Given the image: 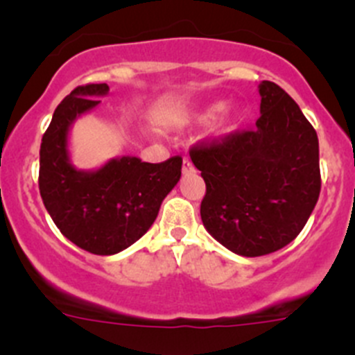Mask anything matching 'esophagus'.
Here are the masks:
<instances>
[{"label":"esophagus","mask_w":355,"mask_h":355,"mask_svg":"<svg viewBox=\"0 0 355 355\" xmlns=\"http://www.w3.org/2000/svg\"><path fill=\"white\" fill-rule=\"evenodd\" d=\"M194 166H192V163L191 161L187 159V157H185L184 159V163H182V173L184 175H191V173H194Z\"/></svg>","instance_id":"34e87169"}]
</instances>
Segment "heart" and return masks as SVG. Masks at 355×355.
<instances>
[{
  "label": "heart",
  "instance_id": "b5f03b06",
  "mask_svg": "<svg viewBox=\"0 0 355 355\" xmlns=\"http://www.w3.org/2000/svg\"><path fill=\"white\" fill-rule=\"evenodd\" d=\"M213 118L211 125V137L225 139L228 135L235 134L242 125L245 123L247 113L244 108L237 105H225V101H213L209 105L202 106L198 113L194 114V121L204 123V121Z\"/></svg>",
  "mask_w": 355,
  "mask_h": 355
}]
</instances>
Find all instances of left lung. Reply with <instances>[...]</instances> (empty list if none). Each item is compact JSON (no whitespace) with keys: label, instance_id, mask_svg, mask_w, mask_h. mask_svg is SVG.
Wrapping results in <instances>:
<instances>
[{"label":"left lung","instance_id":"left-lung-1","mask_svg":"<svg viewBox=\"0 0 355 355\" xmlns=\"http://www.w3.org/2000/svg\"><path fill=\"white\" fill-rule=\"evenodd\" d=\"M257 89L261 116L254 130L191 151L206 182L204 228L244 257L266 256L290 244L321 191L313 125L280 85L263 80Z\"/></svg>","mask_w":355,"mask_h":355}]
</instances>
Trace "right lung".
Returning <instances> with one entry per match:
<instances>
[{
	"mask_svg": "<svg viewBox=\"0 0 355 355\" xmlns=\"http://www.w3.org/2000/svg\"><path fill=\"white\" fill-rule=\"evenodd\" d=\"M108 92L106 84L73 89L53 113L39 153V191L49 216L68 241L98 256H113L137 242L182 175L178 156L163 163L111 157L94 170L71 163V127Z\"/></svg>",
	"mask_w": 355,
	"mask_h": 355,
	"instance_id": "1",
	"label": "right lung"
}]
</instances>
